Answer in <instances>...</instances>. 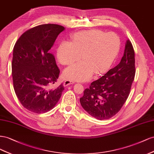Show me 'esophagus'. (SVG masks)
Masks as SVG:
<instances>
[{"instance_id":"34e87169","label":"esophagus","mask_w":154,"mask_h":154,"mask_svg":"<svg viewBox=\"0 0 154 154\" xmlns=\"http://www.w3.org/2000/svg\"><path fill=\"white\" fill-rule=\"evenodd\" d=\"M74 83V81H70V80H66L64 82V86H67L68 85H72Z\"/></svg>"}]
</instances>
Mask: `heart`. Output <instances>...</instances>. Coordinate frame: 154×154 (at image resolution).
I'll return each instance as SVG.
<instances>
[{
  "label": "heart",
  "instance_id": "b5f03b06",
  "mask_svg": "<svg viewBox=\"0 0 154 154\" xmlns=\"http://www.w3.org/2000/svg\"><path fill=\"white\" fill-rule=\"evenodd\" d=\"M121 41L113 32L106 33L99 29L83 31L75 33L72 42L63 41L57 51L59 62L68 65L82 58L84 60L66 68L64 77L68 80L86 81L94 72L100 74L115 61L119 51Z\"/></svg>",
  "mask_w": 154,
  "mask_h": 154
}]
</instances>
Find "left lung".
<instances>
[{"mask_svg":"<svg viewBox=\"0 0 154 154\" xmlns=\"http://www.w3.org/2000/svg\"><path fill=\"white\" fill-rule=\"evenodd\" d=\"M135 52L126 41L121 62L84 91L80 103L85 110L97 119H108L119 112L130 94L134 79Z\"/></svg>","mask_w":154,"mask_h":154,"instance_id":"1","label":"left lung"}]
</instances>
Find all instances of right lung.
Here are the masks:
<instances>
[{
	"instance_id": "add662e5",
	"label": "right lung",
	"mask_w": 154,
	"mask_h": 154,
	"mask_svg": "<svg viewBox=\"0 0 154 154\" xmlns=\"http://www.w3.org/2000/svg\"><path fill=\"white\" fill-rule=\"evenodd\" d=\"M64 28L54 24H41L25 32L13 51L11 72L15 92L21 104L36 113L51 110L59 102L63 84L51 88L60 70L50 52Z\"/></svg>"
}]
</instances>
